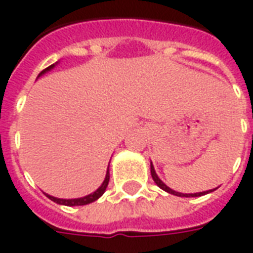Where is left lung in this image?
Masks as SVG:
<instances>
[{"label": "left lung", "mask_w": 253, "mask_h": 253, "mask_svg": "<svg viewBox=\"0 0 253 253\" xmlns=\"http://www.w3.org/2000/svg\"><path fill=\"white\" fill-rule=\"evenodd\" d=\"M150 173H152V177H153L154 183H156L161 190L167 191L168 194H172V195H176V196H184V198H191V196H202V195H206V194H210V192H212V191L217 190L218 188L217 187V188H214V190L203 191V192H195V194H183V192H177V191L172 190V188H169V187L165 184L164 181H161V179H160L159 176H157V173H156V170H154V167L152 163H150Z\"/></svg>", "instance_id": "8db88e82"}]
</instances>
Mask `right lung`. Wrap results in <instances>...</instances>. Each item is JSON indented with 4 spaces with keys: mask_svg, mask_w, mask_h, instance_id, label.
<instances>
[{
    "mask_svg": "<svg viewBox=\"0 0 253 253\" xmlns=\"http://www.w3.org/2000/svg\"><path fill=\"white\" fill-rule=\"evenodd\" d=\"M57 63H54V65H51V66H48L47 69H44L43 72H41V74H39L38 77L43 76L44 73L50 72L51 69H54V66H55ZM108 181H110V168L107 169V173H105V179H104V181L101 183V186H100L97 190L94 191V192L89 194V195L83 196V198H76V199H61V198H55V196L47 195V194H46V195H47V198H48V199H51L52 202H55V203H58V205H65V206H84V205H89V203H92V202L97 201L100 196L104 194L105 190H107Z\"/></svg>",
    "mask_w": 253,
    "mask_h": 253,
    "instance_id": "add662e5",
    "label": "right lung"
}]
</instances>
